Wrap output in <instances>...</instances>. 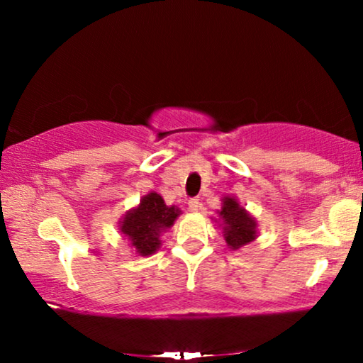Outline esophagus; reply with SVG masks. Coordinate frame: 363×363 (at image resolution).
Masks as SVG:
<instances>
[{
  "label": "esophagus",
  "instance_id": "1",
  "mask_svg": "<svg viewBox=\"0 0 363 363\" xmlns=\"http://www.w3.org/2000/svg\"><path fill=\"white\" fill-rule=\"evenodd\" d=\"M200 200H198V198H190V200H188V208H190L191 211H198L200 210Z\"/></svg>",
  "mask_w": 363,
  "mask_h": 363
}]
</instances>
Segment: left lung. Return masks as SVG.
I'll use <instances>...</instances> for the list:
<instances>
[{
    "instance_id": "1",
    "label": "left lung",
    "mask_w": 363,
    "mask_h": 363,
    "mask_svg": "<svg viewBox=\"0 0 363 363\" xmlns=\"http://www.w3.org/2000/svg\"><path fill=\"white\" fill-rule=\"evenodd\" d=\"M225 223V240L233 250L247 245L256 238V221L240 206L235 198H225L220 211Z\"/></svg>"
}]
</instances>
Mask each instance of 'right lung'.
Returning a JSON list of instances; mask_svg holds the SVG:
<instances>
[{
  "mask_svg": "<svg viewBox=\"0 0 363 363\" xmlns=\"http://www.w3.org/2000/svg\"><path fill=\"white\" fill-rule=\"evenodd\" d=\"M180 210L175 206H167L165 201L157 193H148L142 198L135 210L128 211L121 221V230L128 238L132 246L140 256L155 252L160 246V233L173 225Z\"/></svg>",
  "mask_w": 363,
  "mask_h": 363,
  "instance_id": "obj_1",
  "label": "right lung"
}]
</instances>
